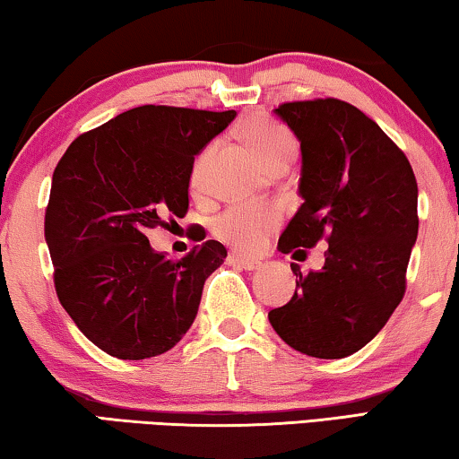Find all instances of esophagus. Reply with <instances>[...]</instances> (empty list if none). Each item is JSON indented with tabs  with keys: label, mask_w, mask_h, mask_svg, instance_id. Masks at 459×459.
<instances>
[{
	"label": "esophagus",
	"mask_w": 459,
	"mask_h": 459,
	"mask_svg": "<svg viewBox=\"0 0 459 459\" xmlns=\"http://www.w3.org/2000/svg\"><path fill=\"white\" fill-rule=\"evenodd\" d=\"M228 263L234 264V267H240L244 271H256L258 267H261V264H258L256 261H252V258H244L240 255H230Z\"/></svg>",
	"instance_id": "esophagus-1"
}]
</instances>
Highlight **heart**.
Wrapping results in <instances>:
<instances>
[{
	"label": "heart",
	"instance_id": "heart-1",
	"mask_svg": "<svg viewBox=\"0 0 459 459\" xmlns=\"http://www.w3.org/2000/svg\"><path fill=\"white\" fill-rule=\"evenodd\" d=\"M240 132L248 147L256 152V157L267 168L277 159L294 152V141H291L290 132L281 124L264 116L248 117L242 124ZM213 149V144L204 149L192 165L190 188L195 192H203L207 186ZM279 221H281V211L275 204H238V207L223 211L215 219L213 231L219 240L231 246V248L244 252V255H252V252L263 248V244L277 230Z\"/></svg>",
	"mask_w": 459,
	"mask_h": 459
}]
</instances>
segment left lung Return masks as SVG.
<instances>
[{"label":"left lung","mask_w":459,"mask_h":459,"mask_svg":"<svg viewBox=\"0 0 459 459\" xmlns=\"http://www.w3.org/2000/svg\"><path fill=\"white\" fill-rule=\"evenodd\" d=\"M275 114L300 141L304 198L277 248L298 255L318 240L329 248L308 275L291 263L296 291L269 321L302 354L345 358L385 327L406 291L418 236L414 171L373 119L340 99L283 103Z\"/></svg>","instance_id":"1"}]
</instances>
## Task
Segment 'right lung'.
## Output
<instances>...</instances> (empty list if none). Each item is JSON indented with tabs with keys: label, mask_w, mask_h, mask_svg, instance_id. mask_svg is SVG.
<instances>
[{
	"label": "right lung",
	"mask_w": 459,
	"mask_h": 459,
	"mask_svg": "<svg viewBox=\"0 0 459 459\" xmlns=\"http://www.w3.org/2000/svg\"><path fill=\"white\" fill-rule=\"evenodd\" d=\"M236 111L143 105L70 144L45 211L59 302L89 340L119 360H144L182 340L207 277L228 256L207 240L171 261L147 230L184 217L195 157Z\"/></svg>",
	"instance_id": "obj_1"
}]
</instances>
